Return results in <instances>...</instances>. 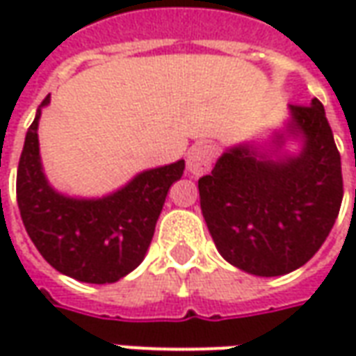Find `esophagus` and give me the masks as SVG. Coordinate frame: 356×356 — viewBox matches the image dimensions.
<instances>
[{"label": "esophagus", "mask_w": 356, "mask_h": 356, "mask_svg": "<svg viewBox=\"0 0 356 356\" xmlns=\"http://www.w3.org/2000/svg\"><path fill=\"white\" fill-rule=\"evenodd\" d=\"M217 148L211 143H196L186 156V165L194 177H200L211 170V163L216 160Z\"/></svg>", "instance_id": "obj_1"}]
</instances>
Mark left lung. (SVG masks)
Masks as SVG:
<instances>
[{
	"label": "left lung",
	"instance_id": "left-lung-1",
	"mask_svg": "<svg viewBox=\"0 0 356 356\" xmlns=\"http://www.w3.org/2000/svg\"><path fill=\"white\" fill-rule=\"evenodd\" d=\"M288 133L303 140L278 160L250 145L229 148L198 181L202 216L219 254L255 276L305 265L336 223L343 200L341 158L318 99L290 104ZM284 143V133L275 139Z\"/></svg>",
	"mask_w": 356,
	"mask_h": 356
}]
</instances>
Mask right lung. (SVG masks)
I'll use <instances>...</instances> for the list:
<instances>
[{
    "mask_svg": "<svg viewBox=\"0 0 356 356\" xmlns=\"http://www.w3.org/2000/svg\"><path fill=\"white\" fill-rule=\"evenodd\" d=\"M47 104L49 97L42 106ZM42 106L28 127L17 171V202L28 236L58 273L88 284L118 282L145 259L168 191L183 175L185 160L143 171L97 200L58 194L40 160Z\"/></svg>",
    "mask_w": 356,
    "mask_h": 356,
    "instance_id": "right-lung-1",
    "label": "right lung"
}]
</instances>
